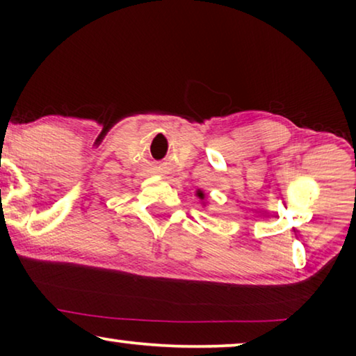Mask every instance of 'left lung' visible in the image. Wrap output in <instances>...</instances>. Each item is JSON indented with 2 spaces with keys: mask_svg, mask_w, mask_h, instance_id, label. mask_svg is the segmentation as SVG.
Returning <instances> with one entry per match:
<instances>
[{
  "mask_svg": "<svg viewBox=\"0 0 356 356\" xmlns=\"http://www.w3.org/2000/svg\"><path fill=\"white\" fill-rule=\"evenodd\" d=\"M196 194H197V197H199V199H201V201H202V204H204V206H206V202H204V199H206V194H204V191H202V189H197V191H196Z\"/></svg>",
  "mask_w": 356,
  "mask_h": 356,
  "instance_id": "obj_1",
  "label": "left lung"
}]
</instances>
